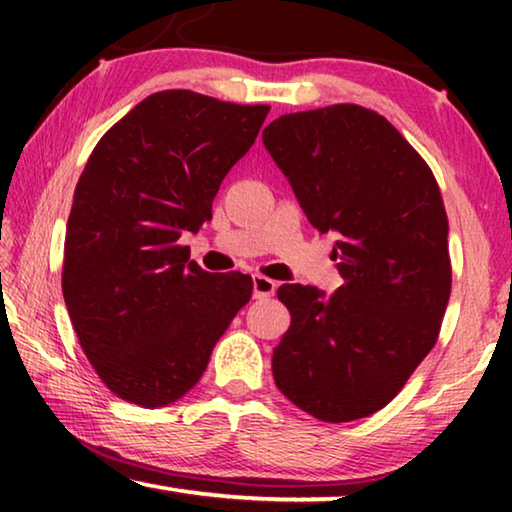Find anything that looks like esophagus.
I'll list each match as a JSON object with an SVG mask.
<instances>
[{
	"mask_svg": "<svg viewBox=\"0 0 512 512\" xmlns=\"http://www.w3.org/2000/svg\"><path fill=\"white\" fill-rule=\"evenodd\" d=\"M277 289V282L268 280L264 275L253 277V298H271Z\"/></svg>",
	"mask_w": 512,
	"mask_h": 512,
	"instance_id": "obj_1",
	"label": "esophagus"
}]
</instances>
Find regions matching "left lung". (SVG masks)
<instances>
[{
    "instance_id": "obj_1",
    "label": "left lung",
    "mask_w": 512,
    "mask_h": 512,
    "mask_svg": "<svg viewBox=\"0 0 512 512\" xmlns=\"http://www.w3.org/2000/svg\"><path fill=\"white\" fill-rule=\"evenodd\" d=\"M262 140L309 223L339 235L343 287L277 289L291 327L273 379L323 422L368 418L393 400L438 339L452 266L431 169L388 121L339 103L271 121Z\"/></svg>"
}]
</instances>
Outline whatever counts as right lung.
I'll return each instance as SVG.
<instances>
[{
    "mask_svg": "<svg viewBox=\"0 0 512 512\" xmlns=\"http://www.w3.org/2000/svg\"><path fill=\"white\" fill-rule=\"evenodd\" d=\"M268 106L192 90L146 97L94 146L65 232L63 298L83 352L112 393L160 409L203 377L250 275L189 262L187 232L212 219L225 173Z\"/></svg>",
    "mask_w": 512,
    "mask_h": 512,
    "instance_id": "add662e5",
    "label": "right lung"
}]
</instances>
